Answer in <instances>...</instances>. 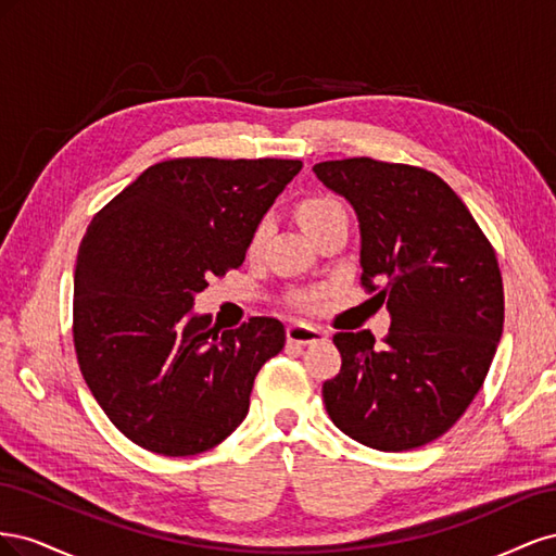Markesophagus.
I'll list each match as a JSON object with an SVG mask.
<instances>
[{
	"mask_svg": "<svg viewBox=\"0 0 556 556\" xmlns=\"http://www.w3.org/2000/svg\"><path fill=\"white\" fill-rule=\"evenodd\" d=\"M327 333L319 331L311 325H304V323H292L288 325V341L290 343H296V345H311V343H317V341H325Z\"/></svg>",
	"mask_w": 556,
	"mask_h": 556,
	"instance_id": "34e87169",
	"label": "esophagus"
}]
</instances>
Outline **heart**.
<instances>
[{
    "instance_id": "1",
    "label": "heart",
    "mask_w": 556,
    "mask_h": 556,
    "mask_svg": "<svg viewBox=\"0 0 556 556\" xmlns=\"http://www.w3.org/2000/svg\"><path fill=\"white\" fill-rule=\"evenodd\" d=\"M341 206L336 204L333 199H327V197H313V199H306L301 201L299 204V223L304 229L313 227L315 223L325 220L327 215H331L333 211H339ZM268 233H271V217H264V220H260V225L255 227V231H252V239H250V250H257Z\"/></svg>"
}]
</instances>
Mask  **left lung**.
I'll use <instances>...</instances> for the list:
<instances>
[{
	"label": "left lung",
	"mask_w": 556,
	"mask_h": 556,
	"mask_svg": "<svg viewBox=\"0 0 556 556\" xmlns=\"http://www.w3.org/2000/svg\"><path fill=\"white\" fill-rule=\"evenodd\" d=\"M359 220L362 285L387 301L382 345L341 331V374L323 384L331 422L357 443L401 452L443 435L476 399L503 333L494 248L450 185L371 157L313 166Z\"/></svg>",
	"instance_id": "1"
}]
</instances>
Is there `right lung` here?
Wrapping results in <instances>:
<instances>
[{
    "label": "right lung",
    "instance_id": "add662e5",
    "mask_svg": "<svg viewBox=\"0 0 556 556\" xmlns=\"http://www.w3.org/2000/svg\"><path fill=\"white\" fill-rule=\"evenodd\" d=\"M301 160L160 162L111 199L83 237L74 345L92 396L131 443L190 457L223 443L285 345L274 317L220 331L194 313L211 276L245 260L252 231Z\"/></svg>",
    "mask_w": 556,
    "mask_h": 556
}]
</instances>
